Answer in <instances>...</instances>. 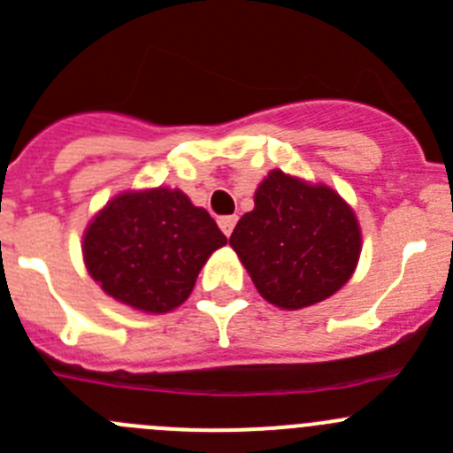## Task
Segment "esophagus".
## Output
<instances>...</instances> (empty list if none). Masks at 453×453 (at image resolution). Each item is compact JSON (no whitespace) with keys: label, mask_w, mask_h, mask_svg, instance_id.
<instances>
[{"label":"esophagus","mask_w":453,"mask_h":453,"mask_svg":"<svg viewBox=\"0 0 453 453\" xmlns=\"http://www.w3.org/2000/svg\"><path fill=\"white\" fill-rule=\"evenodd\" d=\"M234 226H236V217H234V214H232V217H221V219H219V227H221L223 234H226V236L232 234Z\"/></svg>","instance_id":"obj_1"}]
</instances>
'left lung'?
I'll return each mask as SVG.
<instances>
[{
  "label": "left lung",
  "mask_w": 453,
  "mask_h": 453,
  "mask_svg": "<svg viewBox=\"0 0 453 453\" xmlns=\"http://www.w3.org/2000/svg\"><path fill=\"white\" fill-rule=\"evenodd\" d=\"M230 246L265 302L299 311L349 281L362 232L335 189L273 169L257 188L255 210L236 223Z\"/></svg>",
  "instance_id": "left-lung-1"
}]
</instances>
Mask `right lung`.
Masks as SVG:
<instances>
[{
    "label": "right lung",
    "instance_id": "add662e5",
    "mask_svg": "<svg viewBox=\"0 0 453 453\" xmlns=\"http://www.w3.org/2000/svg\"><path fill=\"white\" fill-rule=\"evenodd\" d=\"M227 239L214 219L180 189L122 192L84 230L88 274L116 302L142 312H169Z\"/></svg>",
    "mask_w": 453,
    "mask_h": 453
}]
</instances>
